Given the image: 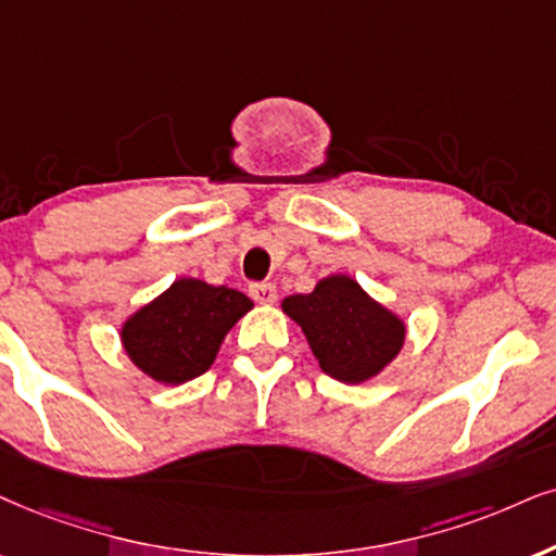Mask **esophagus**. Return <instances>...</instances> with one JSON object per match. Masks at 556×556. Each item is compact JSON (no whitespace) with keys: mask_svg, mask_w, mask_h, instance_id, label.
I'll return each mask as SVG.
<instances>
[{"mask_svg":"<svg viewBox=\"0 0 556 556\" xmlns=\"http://www.w3.org/2000/svg\"><path fill=\"white\" fill-rule=\"evenodd\" d=\"M249 294L258 302V305H271V302H277V287L271 282H254L249 287Z\"/></svg>","mask_w":556,"mask_h":556,"instance_id":"34e87169","label":"esophagus"}]
</instances>
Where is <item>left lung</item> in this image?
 Returning a JSON list of instances; mask_svg holds the SVG:
<instances>
[{
  "mask_svg": "<svg viewBox=\"0 0 556 556\" xmlns=\"http://www.w3.org/2000/svg\"><path fill=\"white\" fill-rule=\"evenodd\" d=\"M282 311L302 328L320 369L346 384L377 377L405 343V323L346 274L320 279L311 294L285 298Z\"/></svg>",
  "mask_w": 556,
  "mask_h": 556,
  "instance_id": "left-lung-1",
  "label": "left lung"
}]
</instances>
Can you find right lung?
<instances>
[{
    "label": "right lung",
    "instance_id": "add662e5",
    "mask_svg": "<svg viewBox=\"0 0 556 556\" xmlns=\"http://www.w3.org/2000/svg\"><path fill=\"white\" fill-rule=\"evenodd\" d=\"M251 307L243 292L181 277L123 323V349L156 382H189L210 369L228 330Z\"/></svg>",
    "mask_w": 556,
    "mask_h": 556
}]
</instances>
